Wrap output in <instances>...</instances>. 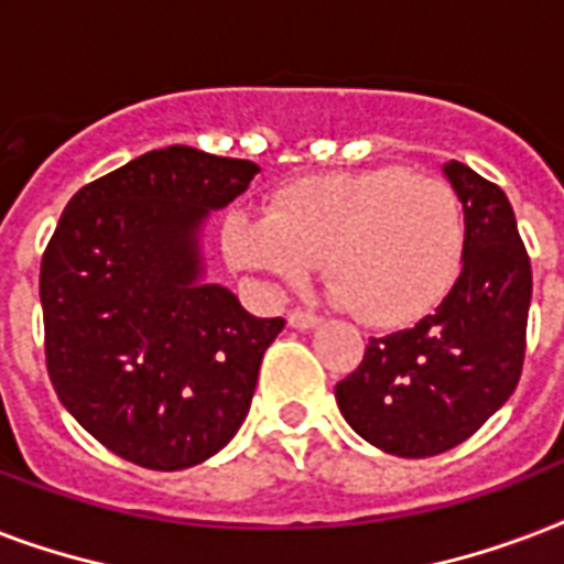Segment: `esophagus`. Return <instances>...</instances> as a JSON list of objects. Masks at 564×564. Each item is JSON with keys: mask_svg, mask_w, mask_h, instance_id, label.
Segmentation results:
<instances>
[{"mask_svg": "<svg viewBox=\"0 0 564 564\" xmlns=\"http://www.w3.org/2000/svg\"><path fill=\"white\" fill-rule=\"evenodd\" d=\"M321 323V317H314V314L308 312H300V308H294V312H288V326H294V329H314Z\"/></svg>", "mask_w": 564, "mask_h": 564, "instance_id": "1", "label": "esophagus"}]
</instances>
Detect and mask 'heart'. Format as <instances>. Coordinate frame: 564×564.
Masks as SVG:
<instances>
[{
  "label": "heart",
  "instance_id": "b5f03b06",
  "mask_svg": "<svg viewBox=\"0 0 564 564\" xmlns=\"http://www.w3.org/2000/svg\"><path fill=\"white\" fill-rule=\"evenodd\" d=\"M465 241L459 194L405 167L300 178L270 196L268 214L232 212L223 223L235 268L282 288L323 259L332 296L386 329L421 321L449 294Z\"/></svg>",
  "mask_w": 564,
  "mask_h": 564
}]
</instances>
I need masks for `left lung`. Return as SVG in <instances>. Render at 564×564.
I'll return each mask as SVG.
<instances>
[{"mask_svg": "<svg viewBox=\"0 0 564 564\" xmlns=\"http://www.w3.org/2000/svg\"><path fill=\"white\" fill-rule=\"evenodd\" d=\"M465 212V259L449 294L412 329L370 338L335 386L344 421L373 447L426 459L470 438L512 397L527 350L530 256L506 194L447 161Z\"/></svg>", "mask_w": 564, "mask_h": 564, "instance_id": "left-lung-1", "label": "left lung"}]
</instances>
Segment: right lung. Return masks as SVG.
<instances>
[{
  "mask_svg": "<svg viewBox=\"0 0 564 564\" xmlns=\"http://www.w3.org/2000/svg\"><path fill=\"white\" fill-rule=\"evenodd\" d=\"M259 164L152 150L85 185L41 261L46 368L99 444L150 470L212 459L241 430L285 321L205 282L203 226Z\"/></svg>",
  "mask_w": 564,
  "mask_h": 564,
  "instance_id": "1",
  "label": "right lung"
}]
</instances>
